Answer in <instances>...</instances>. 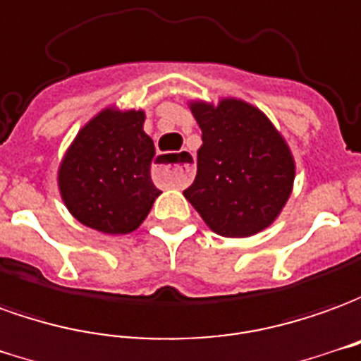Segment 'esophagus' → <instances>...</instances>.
Returning a JSON list of instances; mask_svg holds the SVG:
<instances>
[{"label": "esophagus", "mask_w": 361, "mask_h": 361, "mask_svg": "<svg viewBox=\"0 0 361 361\" xmlns=\"http://www.w3.org/2000/svg\"><path fill=\"white\" fill-rule=\"evenodd\" d=\"M155 176L163 185L185 186L194 176V155L190 152H178L175 155V163H159L155 165Z\"/></svg>", "instance_id": "1"}]
</instances>
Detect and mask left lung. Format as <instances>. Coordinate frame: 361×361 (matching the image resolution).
<instances>
[{"label": "left lung", "mask_w": 361, "mask_h": 361, "mask_svg": "<svg viewBox=\"0 0 361 361\" xmlns=\"http://www.w3.org/2000/svg\"><path fill=\"white\" fill-rule=\"evenodd\" d=\"M202 130L198 171L185 198L224 237H250L267 229L290 198L295 163L274 124L239 99L217 104L192 101Z\"/></svg>", "instance_id": "1"}]
</instances>
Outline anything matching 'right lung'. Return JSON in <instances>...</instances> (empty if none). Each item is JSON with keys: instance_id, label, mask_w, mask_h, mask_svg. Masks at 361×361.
<instances>
[{"instance_id": "1", "label": "right lung", "mask_w": 361, "mask_h": 361, "mask_svg": "<svg viewBox=\"0 0 361 361\" xmlns=\"http://www.w3.org/2000/svg\"><path fill=\"white\" fill-rule=\"evenodd\" d=\"M144 111L104 109L79 130L58 169L60 194L79 224L106 235L142 226L161 190L152 180L153 140Z\"/></svg>"}]
</instances>
